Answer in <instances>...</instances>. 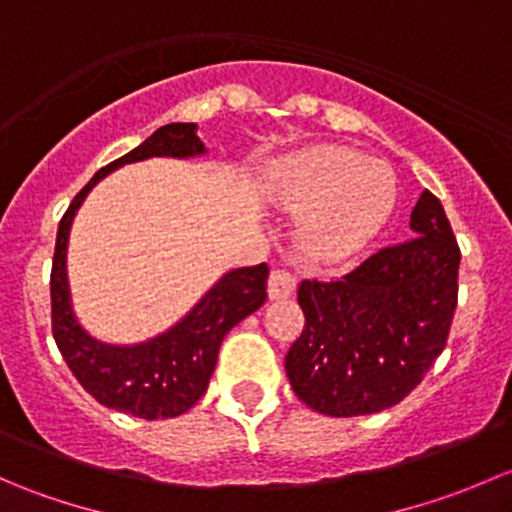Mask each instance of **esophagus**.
<instances>
[{"label": "esophagus", "instance_id": "esophagus-1", "mask_svg": "<svg viewBox=\"0 0 512 512\" xmlns=\"http://www.w3.org/2000/svg\"><path fill=\"white\" fill-rule=\"evenodd\" d=\"M294 287H297V277L285 270V267H277V270L270 272V280H267L270 299H285L294 292Z\"/></svg>", "mask_w": 512, "mask_h": 512}]
</instances>
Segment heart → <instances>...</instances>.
<instances>
[{"label": "heart", "mask_w": 512, "mask_h": 512, "mask_svg": "<svg viewBox=\"0 0 512 512\" xmlns=\"http://www.w3.org/2000/svg\"><path fill=\"white\" fill-rule=\"evenodd\" d=\"M267 188L280 205L307 213L302 245L319 262H342L364 250L396 205L389 170L339 146L287 158L272 170Z\"/></svg>", "instance_id": "b5f03b06"}]
</instances>
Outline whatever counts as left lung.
I'll return each instance as SVG.
<instances>
[{
    "label": "left lung",
    "instance_id": "8db88e82",
    "mask_svg": "<svg viewBox=\"0 0 512 512\" xmlns=\"http://www.w3.org/2000/svg\"><path fill=\"white\" fill-rule=\"evenodd\" d=\"M416 237L381 247L342 280H304V329L285 356L299 401L334 418L391 409L446 347L461 250L441 200L423 190Z\"/></svg>",
    "mask_w": 512,
    "mask_h": 512
}]
</instances>
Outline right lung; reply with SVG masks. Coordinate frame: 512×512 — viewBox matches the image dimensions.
Segmentation results:
<instances>
[{"mask_svg":"<svg viewBox=\"0 0 512 512\" xmlns=\"http://www.w3.org/2000/svg\"><path fill=\"white\" fill-rule=\"evenodd\" d=\"M195 131H198L195 123L160 126L141 146L98 170L71 200L56 232L54 262H51V332L56 347L71 374L98 404L146 421L175 418L198 404L200 396L208 391L225 334L265 304L270 267L262 262L255 267L225 272L168 332L148 342L116 347V344L98 342L76 319L71 307L69 277H66V245H69L76 210L98 180L121 165L146 158L203 156L205 146Z\"/></svg>","mask_w":512,"mask_h":512,"instance_id":"obj_1","label":"right lung"}]
</instances>
